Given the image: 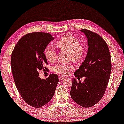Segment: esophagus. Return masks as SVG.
I'll return each mask as SVG.
<instances>
[{"mask_svg":"<svg viewBox=\"0 0 124 124\" xmlns=\"http://www.w3.org/2000/svg\"><path fill=\"white\" fill-rule=\"evenodd\" d=\"M65 79V77L63 76H60L59 77V80H63V79Z\"/></svg>","mask_w":124,"mask_h":124,"instance_id":"obj_1","label":"esophagus"}]
</instances>
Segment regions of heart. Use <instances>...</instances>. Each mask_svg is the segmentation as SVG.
<instances>
[{"label":"heart","mask_w":124,"mask_h":124,"mask_svg":"<svg viewBox=\"0 0 124 124\" xmlns=\"http://www.w3.org/2000/svg\"><path fill=\"white\" fill-rule=\"evenodd\" d=\"M55 45L61 50L69 51V58L75 62L80 61L85 55V46L80 44V40L73 35H66L61 37L55 42ZM44 55L46 60L50 63L55 62L57 58L56 51L51 45L45 47ZM73 69L74 66L72 63H58L53 68L54 72L62 75H67Z\"/></svg>","instance_id":"obj_1"}]
</instances>
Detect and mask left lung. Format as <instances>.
<instances>
[{
  "label": "left lung",
  "mask_w": 124,
  "mask_h": 124,
  "mask_svg": "<svg viewBox=\"0 0 124 124\" xmlns=\"http://www.w3.org/2000/svg\"><path fill=\"white\" fill-rule=\"evenodd\" d=\"M87 38V54L84 62L74 73L75 77H85L83 82L73 79L70 96L74 101L85 108L96 104L106 92L111 71V55L108 45L98 34L82 29Z\"/></svg>",
  "instance_id": "obj_1"
}]
</instances>
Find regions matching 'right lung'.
<instances>
[{
  "label": "right lung",
  "mask_w": 124,
  "mask_h": 124,
  "mask_svg": "<svg viewBox=\"0 0 124 124\" xmlns=\"http://www.w3.org/2000/svg\"><path fill=\"white\" fill-rule=\"evenodd\" d=\"M54 38L49 33L35 32L22 37L12 54L11 67L16 86L25 102L40 108L53 97L59 79L51 74L46 79L39 78V70H48L44 49Z\"/></svg>",
  "instance_id": "add662e5"
}]
</instances>
